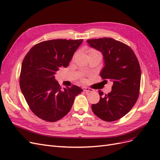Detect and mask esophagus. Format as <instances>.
I'll use <instances>...</instances> for the list:
<instances>
[{"label": "esophagus", "instance_id": "1", "mask_svg": "<svg viewBox=\"0 0 160 160\" xmlns=\"http://www.w3.org/2000/svg\"><path fill=\"white\" fill-rule=\"evenodd\" d=\"M83 90L86 92H91L94 91L93 89L90 88H88V87H83Z\"/></svg>", "mask_w": 160, "mask_h": 160}]
</instances>
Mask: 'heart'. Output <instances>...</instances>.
I'll return each mask as SVG.
<instances>
[{
    "label": "heart",
    "mask_w": 160,
    "mask_h": 160,
    "mask_svg": "<svg viewBox=\"0 0 160 160\" xmlns=\"http://www.w3.org/2000/svg\"><path fill=\"white\" fill-rule=\"evenodd\" d=\"M96 52V50H92V49L90 50V53H91V52Z\"/></svg>",
    "instance_id": "obj_1"
}]
</instances>
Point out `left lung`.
<instances>
[{
    "label": "left lung",
    "mask_w": 160,
    "mask_h": 160,
    "mask_svg": "<svg viewBox=\"0 0 160 160\" xmlns=\"http://www.w3.org/2000/svg\"><path fill=\"white\" fill-rule=\"evenodd\" d=\"M86 42L104 56L102 78L113 82L110 93L104 95L99 90L100 101L92 105V110L102 120H119L131 110L140 94L141 70L138 58L130 46L112 38Z\"/></svg>",
    "instance_id": "1"
}]
</instances>
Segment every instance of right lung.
I'll return each instance as SVG.
<instances>
[{
    "label": "right lung",
    "mask_w": 160,
    "mask_h": 160,
    "mask_svg": "<svg viewBox=\"0 0 160 160\" xmlns=\"http://www.w3.org/2000/svg\"><path fill=\"white\" fill-rule=\"evenodd\" d=\"M82 39H56L34 45L22 61L20 87L34 114L43 120L54 122L71 110L80 87L61 88L54 75L67 67Z\"/></svg>",
    "instance_id": "add662e5"
}]
</instances>
